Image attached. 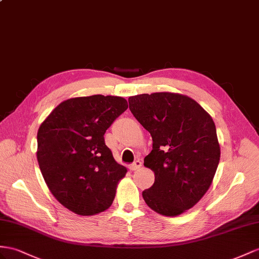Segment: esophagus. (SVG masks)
I'll return each mask as SVG.
<instances>
[{
  "instance_id": "1",
  "label": "esophagus",
  "mask_w": 259,
  "mask_h": 259,
  "mask_svg": "<svg viewBox=\"0 0 259 259\" xmlns=\"http://www.w3.org/2000/svg\"><path fill=\"white\" fill-rule=\"evenodd\" d=\"M141 166H142V162L140 160H137V161H135L134 163L129 165V169L130 170H137V169L140 168Z\"/></svg>"
}]
</instances>
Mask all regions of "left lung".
<instances>
[{"label": "left lung", "mask_w": 259, "mask_h": 259, "mask_svg": "<svg viewBox=\"0 0 259 259\" xmlns=\"http://www.w3.org/2000/svg\"><path fill=\"white\" fill-rule=\"evenodd\" d=\"M132 115L153 141L144 166L154 171L145 203L157 213L175 217L193 208L207 193L220 161L215 124L193 98L153 93L128 99Z\"/></svg>", "instance_id": "left-lung-1"}]
</instances>
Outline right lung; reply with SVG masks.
<instances>
[{"instance_id":"obj_1","label":"right lung","mask_w":259,"mask_h":259,"mask_svg":"<svg viewBox=\"0 0 259 259\" xmlns=\"http://www.w3.org/2000/svg\"><path fill=\"white\" fill-rule=\"evenodd\" d=\"M128 108L122 97L93 95L59 104L37 134V160L51 194L79 215L108 209L127 168L118 164L104 135Z\"/></svg>"}]
</instances>
